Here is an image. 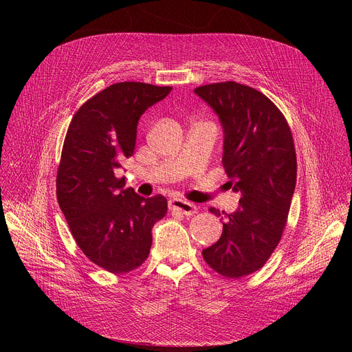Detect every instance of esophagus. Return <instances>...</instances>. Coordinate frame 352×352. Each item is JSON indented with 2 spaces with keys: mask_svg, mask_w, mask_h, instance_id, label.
Segmentation results:
<instances>
[{
  "mask_svg": "<svg viewBox=\"0 0 352 352\" xmlns=\"http://www.w3.org/2000/svg\"><path fill=\"white\" fill-rule=\"evenodd\" d=\"M170 208L174 211H178L181 214H186V215H192L197 212V207L194 204H191V202H187V201L178 199V198L170 199Z\"/></svg>",
  "mask_w": 352,
  "mask_h": 352,
  "instance_id": "34e87169",
  "label": "esophagus"
}]
</instances>
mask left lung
I'll list each match as a JSON object with an SVG mask.
<instances>
[{
	"label": "left lung",
	"instance_id": "left-lung-1",
	"mask_svg": "<svg viewBox=\"0 0 352 352\" xmlns=\"http://www.w3.org/2000/svg\"><path fill=\"white\" fill-rule=\"evenodd\" d=\"M194 92L223 126L227 184L241 194L239 207L223 217L219 239L202 256L221 275L239 278L260 270L281 239L297 182L291 129L274 102L251 87L228 81Z\"/></svg>",
	"mask_w": 352,
	"mask_h": 352
}]
</instances>
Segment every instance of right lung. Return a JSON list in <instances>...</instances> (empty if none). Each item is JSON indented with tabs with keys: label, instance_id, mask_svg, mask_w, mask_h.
<instances>
[{
	"label": "right lung",
	"instance_id": "right-lung-1",
	"mask_svg": "<svg viewBox=\"0 0 352 352\" xmlns=\"http://www.w3.org/2000/svg\"><path fill=\"white\" fill-rule=\"evenodd\" d=\"M173 87L118 82L89 98L74 116L57 174V198L72 236L98 267L125 274L150 254L151 228L166 214L162 195L140 197L117 177L134 154L145 111Z\"/></svg>",
	"mask_w": 352,
	"mask_h": 352
}]
</instances>
